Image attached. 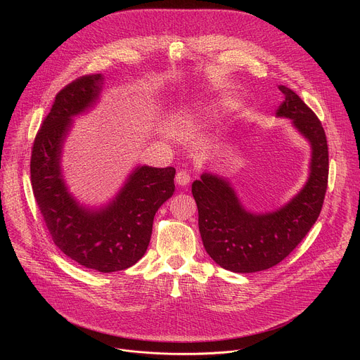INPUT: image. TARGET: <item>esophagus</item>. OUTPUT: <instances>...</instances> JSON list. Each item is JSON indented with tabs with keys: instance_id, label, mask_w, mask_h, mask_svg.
Masks as SVG:
<instances>
[{
	"instance_id": "34e87169",
	"label": "esophagus",
	"mask_w": 360,
	"mask_h": 360,
	"mask_svg": "<svg viewBox=\"0 0 360 360\" xmlns=\"http://www.w3.org/2000/svg\"><path fill=\"white\" fill-rule=\"evenodd\" d=\"M189 181H191V176H189V174H188L186 171H179V172L176 174V176H175V182H176L178 185H181V186L188 185Z\"/></svg>"
}]
</instances>
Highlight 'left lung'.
<instances>
[{"label":"left lung","instance_id":"left-lung-1","mask_svg":"<svg viewBox=\"0 0 360 360\" xmlns=\"http://www.w3.org/2000/svg\"><path fill=\"white\" fill-rule=\"evenodd\" d=\"M276 115L293 121L312 145L311 175L304 188L276 212H246L229 184L203 174L192 184L198 207V225L205 249L222 268L250 274L269 269L283 261L316 222L328 188L329 152L325 129L316 114L285 85Z\"/></svg>","mask_w":360,"mask_h":360}]
</instances>
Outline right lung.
Listing matches in <instances>:
<instances>
[{"label":"right lung","mask_w":360,"mask_h":360,"mask_svg":"<svg viewBox=\"0 0 360 360\" xmlns=\"http://www.w3.org/2000/svg\"><path fill=\"white\" fill-rule=\"evenodd\" d=\"M102 79L101 74L82 75L56 95L35 135L30 171L51 239L77 264L108 274L135 265L146 252L153 217L175 191V168H136L115 200L98 212L72 199L61 179V146L71 117L92 105Z\"/></svg>","instance_id":"obj_1"}]
</instances>
